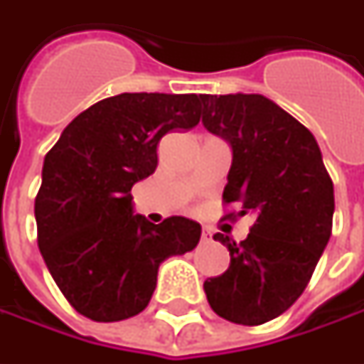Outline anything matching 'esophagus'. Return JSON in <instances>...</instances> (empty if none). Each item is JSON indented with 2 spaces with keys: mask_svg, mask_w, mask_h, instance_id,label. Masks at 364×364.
I'll return each mask as SVG.
<instances>
[{
  "mask_svg": "<svg viewBox=\"0 0 364 364\" xmlns=\"http://www.w3.org/2000/svg\"><path fill=\"white\" fill-rule=\"evenodd\" d=\"M213 241V232L208 229H203V243H210Z\"/></svg>",
  "mask_w": 364,
  "mask_h": 364,
  "instance_id": "obj_1",
  "label": "esophagus"
}]
</instances>
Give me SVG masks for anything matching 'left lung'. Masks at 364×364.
I'll return each instance as SVG.
<instances>
[{"instance_id": "1", "label": "left lung", "mask_w": 364, "mask_h": 364, "mask_svg": "<svg viewBox=\"0 0 364 364\" xmlns=\"http://www.w3.org/2000/svg\"><path fill=\"white\" fill-rule=\"evenodd\" d=\"M203 125L232 161L223 200L255 223L241 243L217 232L229 269L204 282L220 318L257 326L298 300L332 232L334 186L314 135L263 95H203Z\"/></svg>"}]
</instances>
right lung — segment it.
Segmentation results:
<instances>
[{"mask_svg":"<svg viewBox=\"0 0 364 364\" xmlns=\"http://www.w3.org/2000/svg\"><path fill=\"white\" fill-rule=\"evenodd\" d=\"M203 95L121 92L82 111L44 158L34 204L38 247L78 314L119 322L146 310L161 261L200 241V225L133 213L132 188L154 174L168 132L200 121Z\"/></svg>","mask_w":364,"mask_h":364,"instance_id":"obj_1","label":"right lung"}]
</instances>
